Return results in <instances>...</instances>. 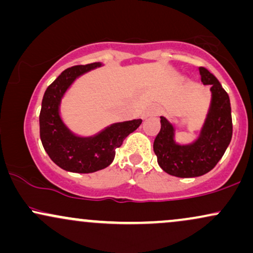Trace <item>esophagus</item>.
Masks as SVG:
<instances>
[{
  "instance_id": "1",
  "label": "esophagus",
  "mask_w": 253,
  "mask_h": 253,
  "mask_svg": "<svg viewBox=\"0 0 253 253\" xmlns=\"http://www.w3.org/2000/svg\"><path fill=\"white\" fill-rule=\"evenodd\" d=\"M159 113H161V109H159L158 107L152 106L146 110V113H145L144 117L145 118H146V117H157V115H159Z\"/></svg>"
}]
</instances>
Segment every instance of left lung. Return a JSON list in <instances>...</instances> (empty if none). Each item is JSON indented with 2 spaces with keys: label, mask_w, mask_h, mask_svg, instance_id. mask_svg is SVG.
<instances>
[{
  "label": "left lung",
  "mask_w": 253,
  "mask_h": 253,
  "mask_svg": "<svg viewBox=\"0 0 253 253\" xmlns=\"http://www.w3.org/2000/svg\"><path fill=\"white\" fill-rule=\"evenodd\" d=\"M200 75L203 84L211 85V104L199 139L190 145H177L172 125L161 117V130L153 143L159 167L169 175L181 178L210 172L222 158L233 132L228 94L217 78L203 66L200 68Z\"/></svg>",
  "instance_id": "1"
}]
</instances>
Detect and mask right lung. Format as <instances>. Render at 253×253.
I'll list each match as a JSON object with an SVG mask.
<instances>
[{
    "label": "right lung",
    "mask_w": 253,
    "mask_h": 253,
    "mask_svg": "<svg viewBox=\"0 0 253 253\" xmlns=\"http://www.w3.org/2000/svg\"><path fill=\"white\" fill-rule=\"evenodd\" d=\"M100 65L91 63L66 69L47 86L42 97L39 115L42 146L53 163L70 172L90 173L108 167L114 161L115 150L141 124V119L114 124L91 138H80L66 128L58 112L60 98L80 75Z\"/></svg>",
    "instance_id": "right-lung-1"
}]
</instances>
